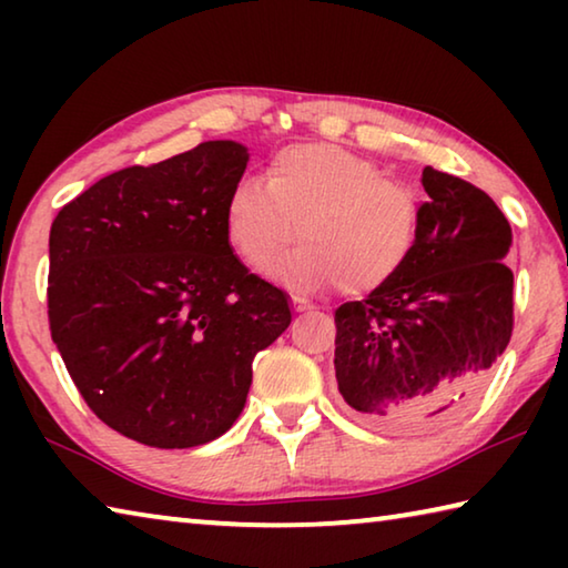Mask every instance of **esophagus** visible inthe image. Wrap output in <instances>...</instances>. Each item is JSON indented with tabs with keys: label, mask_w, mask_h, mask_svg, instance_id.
I'll return each instance as SVG.
<instances>
[{
	"label": "esophagus",
	"mask_w": 568,
	"mask_h": 568,
	"mask_svg": "<svg viewBox=\"0 0 568 568\" xmlns=\"http://www.w3.org/2000/svg\"><path fill=\"white\" fill-rule=\"evenodd\" d=\"M293 307L297 313H305V311H311V305H307V301H303V297H293Z\"/></svg>",
	"instance_id": "1"
}]
</instances>
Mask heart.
I'll use <instances>...</instances> for the list:
<instances>
[{
	"instance_id": "1",
	"label": "heart",
	"mask_w": 568,
	"mask_h": 568,
	"mask_svg": "<svg viewBox=\"0 0 568 568\" xmlns=\"http://www.w3.org/2000/svg\"><path fill=\"white\" fill-rule=\"evenodd\" d=\"M418 217L410 190L325 142L281 150L265 182L240 180L225 205L230 243L253 271L273 265L295 237L305 240L281 267L301 291L341 283L351 293L378 291L408 263Z\"/></svg>"
}]
</instances>
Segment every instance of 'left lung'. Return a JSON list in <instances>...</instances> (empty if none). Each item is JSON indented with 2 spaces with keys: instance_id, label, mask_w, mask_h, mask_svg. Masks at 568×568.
Wrapping results in <instances>:
<instances>
[{
  "instance_id": "obj_1",
  "label": "left lung",
  "mask_w": 568,
  "mask_h": 568,
  "mask_svg": "<svg viewBox=\"0 0 568 568\" xmlns=\"http://www.w3.org/2000/svg\"><path fill=\"white\" fill-rule=\"evenodd\" d=\"M416 247L365 301L335 311V381L373 426L423 434L464 410L514 331L511 225L470 182L423 170Z\"/></svg>"
}]
</instances>
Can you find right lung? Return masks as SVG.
<instances>
[{
  "mask_svg": "<svg viewBox=\"0 0 568 568\" xmlns=\"http://www.w3.org/2000/svg\"><path fill=\"white\" fill-rule=\"evenodd\" d=\"M233 140L124 168L67 203L50 230V331L77 390L152 448L223 436L253 358L291 325L287 295L233 255L225 205L247 168Z\"/></svg>",
  "mask_w": 568,
  "mask_h": 568,
  "instance_id": "right-lung-1",
  "label": "right lung"
}]
</instances>
